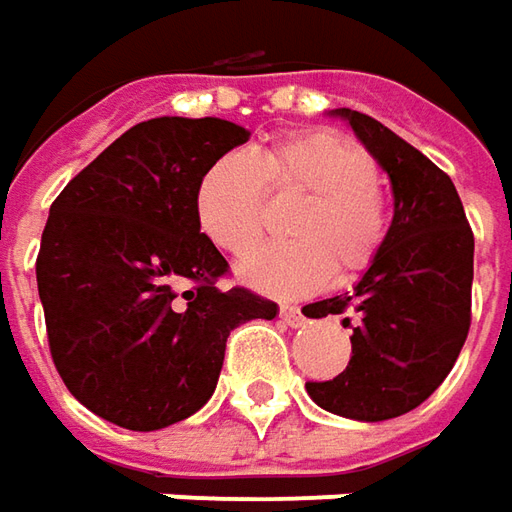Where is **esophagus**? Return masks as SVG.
Returning a JSON list of instances; mask_svg holds the SVG:
<instances>
[{"instance_id": "1", "label": "esophagus", "mask_w": 512, "mask_h": 512, "mask_svg": "<svg viewBox=\"0 0 512 512\" xmlns=\"http://www.w3.org/2000/svg\"><path fill=\"white\" fill-rule=\"evenodd\" d=\"M280 319H283L288 328H302L305 325V316L300 314V308H291V305L280 308Z\"/></svg>"}]
</instances>
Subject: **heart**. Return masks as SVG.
<instances>
[{
  "instance_id": "heart-1",
  "label": "heart",
  "mask_w": 512,
  "mask_h": 512,
  "mask_svg": "<svg viewBox=\"0 0 512 512\" xmlns=\"http://www.w3.org/2000/svg\"><path fill=\"white\" fill-rule=\"evenodd\" d=\"M381 173L358 142L333 131H300L252 159L224 154L201 170L193 193L198 229L218 249L246 257L266 232V193L302 196L277 243L241 266V280L271 297H302L353 280L387 241Z\"/></svg>"
}]
</instances>
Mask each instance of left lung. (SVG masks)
Masks as SVG:
<instances>
[{
    "label": "left lung",
    "mask_w": 512,
    "mask_h": 512,
    "mask_svg": "<svg viewBox=\"0 0 512 512\" xmlns=\"http://www.w3.org/2000/svg\"><path fill=\"white\" fill-rule=\"evenodd\" d=\"M392 184L387 241L353 291L308 305L311 319H354L353 356L333 381H308L316 406L378 423L401 417L446 381L471 328L474 232L457 187L431 159L361 111L336 109Z\"/></svg>",
    "instance_id": "obj_1"
}]
</instances>
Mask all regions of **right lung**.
I'll list each match as a JSON object with an SVG mask.
<instances>
[{
	"instance_id": "obj_1",
	"label": "right lung",
	"mask_w": 512,
	"mask_h": 512,
	"mask_svg": "<svg viewBox=\"0 0 512 512\" xmlns=\"http://www.w3.org/2000/svg\"><path fill=\"white\" fill-rule=\"evenodd\" d=\"M246 139L218 117H156L114 139L52 201L36 260L52 361L114 426L156 431L196 415L229 333L277 316L271 300L218 285L227 260L193 212L201 170Z\"/></svg>"
}]
</instances>
